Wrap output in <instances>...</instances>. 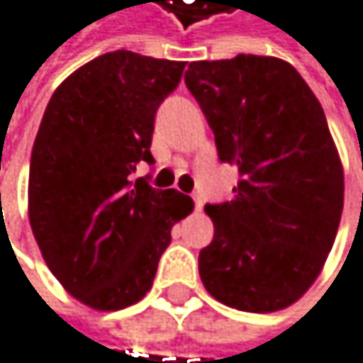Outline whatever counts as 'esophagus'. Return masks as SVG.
I'll list each match as a JSON object with an SVG mask.
<instances>
[{
	"mask_svg": "<svg viewBox=\"0 0 363 363\" xmlns=\"http://www.w3.org/2000/svg\"><path fill=\"white\" fill-rule=\"evenodd\" d=\"M194 202H196V211H202L204 208V202H202L200 196H194Z\"/></svg>",
	"mask_w": 363,
	"mask_h": 363,
	"instance_id": "esophagus-1",
	"label": "esophagus"
}]
</instances>
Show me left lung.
<instances>
[{
    "mask_svg": "<svg viewBox=\"0 0 363 363\" xmlns=\"http://www.w3.org/2000/svg\"><path fill=\"white\" fill-rule=\"evenodd\" d=\"M185 84L239 167L235 198L208 204L215 235L200 252L204 289L228 308L277 312L320 275L345 204V172L325 111L279 57L191 62Z\"/></svg>",
    "mask_w": 363,
    "mask_h": 363,
    "instance_id": "obj_1",
    "label": "left lung"
}]
</instances>
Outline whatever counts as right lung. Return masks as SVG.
I'll list each match as a JSON object with an SVG mask.
<instances>
[{
    "label": "right lung",
    "instance_id": "right-lung-1",
    "mask_svg": "<svg viewBox=\"0 0 363 363\" xmlns=\"http://www.w3.org/2000/svg\"><path fill=\"white\" fill-rule=\"evenodd\" d=\"M185 62L113 51L55 88L32 150L28 211L40 254L68 295L99 312L138 303L172 228L194 211L133 174L152 163L155 113Z\"/></svg>",
    "mask_w": 363,
    "mask_h": 363
}]
</instances>
